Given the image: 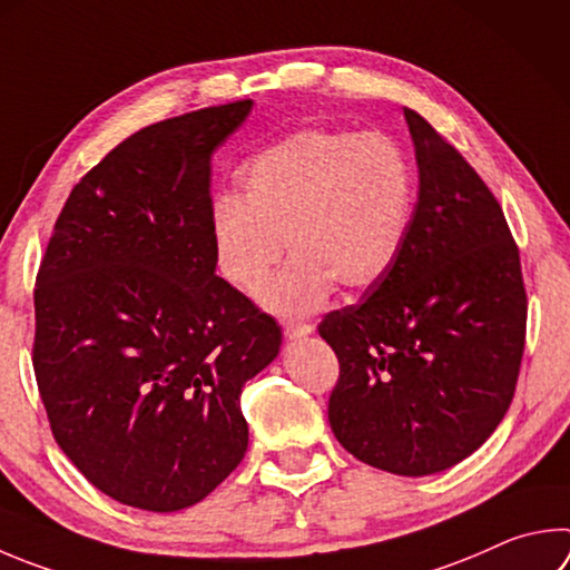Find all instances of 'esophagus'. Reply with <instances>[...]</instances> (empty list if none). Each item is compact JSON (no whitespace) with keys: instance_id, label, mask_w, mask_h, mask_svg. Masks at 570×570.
<instances>
[{"instance_id":"1","label":"esophagus","mask_w":570,"mask_h":570,"mask_svg":"<svg viewBox=\"0 0 570 570\" xmlns=\"http://www.w3.org/2000/svg\"><path fill=\"white\" fill-rule=\"evenodd\" d=\"M312 331H314V326L304 324V321H286V324H284V334H286V338H292V341L304 338V336L312 334Z\"/></svg>"}]
</instances>
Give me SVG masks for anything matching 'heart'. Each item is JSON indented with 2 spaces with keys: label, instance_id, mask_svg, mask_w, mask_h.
I'll list each match as a JSON object with an SVG mask.
<instances>
[{
  "label": "heart",
  "instance_id": "obj_1",
  "mask_svg": "<svg viewBox=\"0 0 570 570\" xmlns=\"http://www.w3.org/2000/svg\"><path fill=\"white\" fill-rule=\"evenodd\" d=\"M413 171L386 134L308 127L258 154L239 179V199L212 206L216 272L244 296L264 294L282 316L312 314L336 284L361 294L386 278L406 242Z\"/></svg>",
  "mask_w": 570,
  "mask_h": 570
}]
</instances>
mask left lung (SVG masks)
Listing matches in <instances>:
<instances>
[{"label":"left lung","mask_w":570,"mask_h":570,"mask_svg":"<svg viewBox=\"0 0 570 570\" xmlns=\"http://www.w3.org/2000/svg\"><path fill=\"white\" fill-rule=\"evenodd\" d=\"M403 117L419 167L406 242L384 282L318 334L341 366L328 399L341 446L381 471L431 475L483 446L509 411L529 306L495 196L421 114Z\"/></svg>","instance_id":"1"}]
</instances>
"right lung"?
<instances>
[{"instance_id":"1","label":"right lung","mask_w":570,"mask_h":570,"mask_svg":"<svg viewBox=\"0 0 570 570\" xmlns=\"http://www.w3.org/2000/svg\"><path fill=\"white\" fill-rule=\"evenodd\" d=\"M252 107L124 139L71 189L41 258L32 361L51 433L91 485L134 509H189L242 463L239 393L282 346L212 254V154Z\"/></svg>"}]
</instances>
